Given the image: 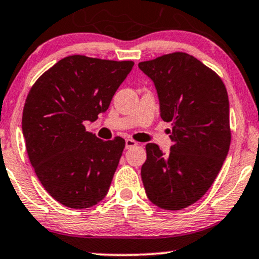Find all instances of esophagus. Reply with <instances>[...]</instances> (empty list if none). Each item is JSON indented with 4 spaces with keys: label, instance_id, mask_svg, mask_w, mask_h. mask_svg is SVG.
Returning <instances> with one entry per match:
<instances>
[{
    "label": "esophagus",
    "instance_id": "34e87169",
    "mask_svg": "<svg viewBox=\"0 0 259 259\" xmlns=\"http://www.w3.org/2000/svg\"><path fill=\"white\" fill-rule=\"evenodd\" d=\"M136 145H138V142L134 141V140H132V139H126L125 140V149H130V148L135 147Z\"/></svg>",
    "mask_w": 259,
    "mask_h": 259
}]
</instances>
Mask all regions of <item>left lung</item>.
Instances as JSON below:
<instances>
[{"label":"left lung","mask_w":259,"mask_h":259,"mask_svg":"<svg viewBox=\"0 0 259 259\" xmlns=\"http://www.w3.org/2000/svg\"><path fill=\"white\" fill-rule=\"evenodd\" d=\"M139 67L153 80L174 142L167 154L155 143L146 145L143 187L158 207L182 210L208 191L228 154L227 89L219 74L187 53L161 55Z\"/></svg>","instance_id":"left-lung-1"}]
</instances>
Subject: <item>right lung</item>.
Listing matches in <instances>:
<instances>
[{
  "instance_id": "obj_1",
  "label": "right lung",
  "mask_w": 259,
  "mask_h": 259,
  "mask_svg": "<svg viewBox=\"0 0 259 259\" xmlns=\"http://www.w3.org/2000/svg\"><path fill=\"white\" fill-rule=\"evenodd\" d=\"M133 66L71 55L29 92L21 121L27 155L46 191L65 206H94L107 194L125 141L119 136L104 141L84 123L107 111Z\"/></svg>"
}]
</instances>
